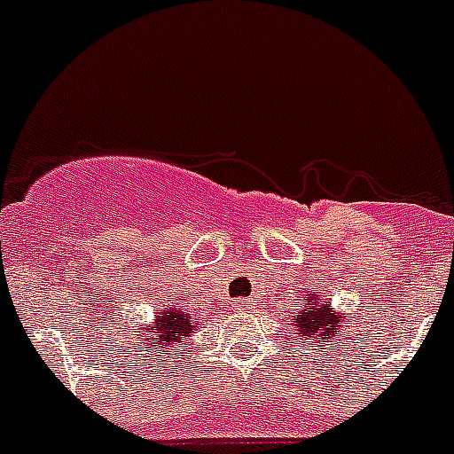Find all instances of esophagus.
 <instances>
[{"instance_id": "esophagus-1", "label": "esophagus", "mask_w": 454, "mask_h": 454, "mask_svg": "<svg viewBox=\"0 0 454 454\" xmlns=\"http://www.w3.org/2000/svg\"><path fill=\"white\" fill-rule=\"evenodd\" d=\"M234 307L239 309V311H243V309H250V300H236Z\"/></svg>"}]
</instances>
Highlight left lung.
<instances>
[{"mask_svg": "<svg viewBox=\"0 0 454 454\" xmlns=\"http://www.w3.org/2000/svg\"><path fill=\"white\" fill-rule=\"evenodd\" d=\"M293 323H298L295 327H300L298 332H302V339L320 336V339H325V346L334 339V332L340 327V318L332 314L330 304H316V307L304 309L302 316H293Z\"/></svg>", "mask_w": 454, "mask_h": 454, "instance_id": "1", "label": "left lung"}]
</instances>
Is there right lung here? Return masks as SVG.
I'll return each instance as SVG.
<instances>
[{
  "label": "right lung",
  "instance_id": "right-lung-1",
  "mask_svg": "<svg viewBox=\"0 0 454 454\" xmlns=\"http://www.w3.org/2000/svg\"><path fill=\"white\" fill-rule=\"evenodd\" d=\"M195 325H198V320H192L191 314H186V311H182V309L172 307L170 304V309H163L161 316H156L154 334H145V340H150L152 343V339L156 336V339H159V348H156V352L166 355L168 346H175V343L182 346L184 339L191 336V332L195 330ZM163 342L167 343L166 347L162 346ZM140 350H143V348H140Z\"/></svg>",
  "mask_w": 454,
  "mask_h": 454
}]
</instances>
